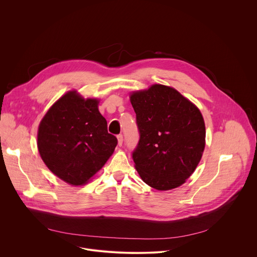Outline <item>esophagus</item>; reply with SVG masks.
I'll return each mask as SVG.
<instances>
[{
	"label": "esophagus",
	"mask_w": 257,
	"mask_h": 257,
	"mask_svg": "<svg viewBox=\"0 0 257 257\" xmlns=\"http://www.w3.org/2000/svg\"><path fill=\"white\" fill-rule=\"evenodd\" d=\"M117 139H118V144H119V146H121L122 143H123V135H122V134L117 135Z\"/></svg>",
	"instance_id": "1"
}]
</instances>
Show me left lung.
<instances>
[{
    "label": "left lung",
    "mask_w": 257,
    "mask_h": 257,
    "mask_svg": "<svg viewBox=\"0 0 257 257\" xmlns=\"http://www.w3.org/2000/svg\"><path fill=\"white\" fill-rule=\"evenodd\" d=\"M130 101L140 134L132 153L139 176L161 191L184 184L205 146V125L198 107L162 84L132 92Z\"/></svg>",
    "instance_id": "1"
}]
</instances>
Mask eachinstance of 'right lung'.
Returning a JSON list of instances; mask_svg holds the SVG:
<instances>
[{"label": "right lung", "instance_id": "right-lung-1", "mask_svg": "<svg viewBox=\"0 0 257 257\" xmlns=\"http://www.w3.org/2000/svg\"><path fill=\"white\" fill-rule=\"evenodd\" d=\"M98 99H84L76 90L60 97L39 126L38 149L46 166L70 185L80 186L98 172L118 140L107 132Z\"/></svg>", "mask_w": 257, "mask_h": 257}]
</instances>
